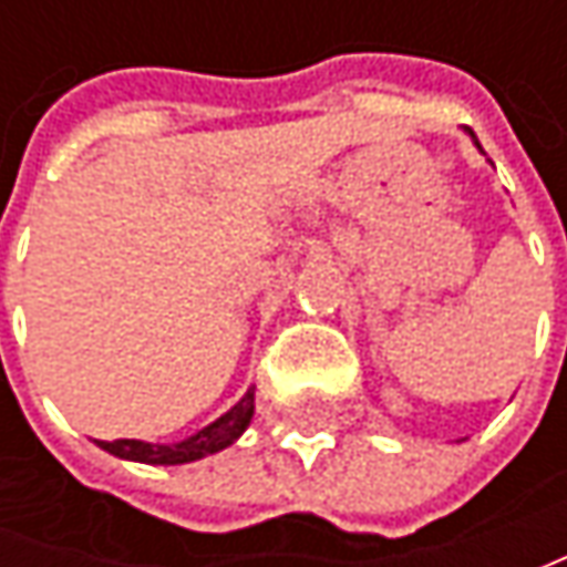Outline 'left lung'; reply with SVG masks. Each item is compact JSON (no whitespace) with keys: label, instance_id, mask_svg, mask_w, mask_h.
<instances>
[{"label":"left lung","instance_id":"8db88e82","mask_svg":"<svg viewBox=\"0 0 567 567\" xmlns=\"http://www.w3.org/2000/svg\"><path fill=\"white\" fill-rule=\"evenodd\" d=\"M470 138H473V144H476V147H480V142H476V135H473V132H470Z\"/></svg>","mask_w":567,"mask_h":567}]
</instances>
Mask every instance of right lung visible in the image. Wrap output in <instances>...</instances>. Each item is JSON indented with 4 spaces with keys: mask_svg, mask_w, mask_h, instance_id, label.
Segmentation results:
<instances>
[{
    "mask_svg": "<svg viewBox=\"0 0 567 567\" xmlns=\"http://www.w3.org/2000/svg\"><path fill=\"white\" fill-rule=\"evenodd\" d=\"M251 413H255V388H249L243 394V401L236 406H229L227 413L220 420H214L210 425H205L202 432L188 435L183 442H173V445H151V442H138V439H116V442H97L103 451L116 454L122 461H138V464H164V467H173V464H188V461H198V457H207L214 451H224L227 445H233L246 425L251 423Z\"/></svg>",
    "mask_w": 567,
    "mask_h": 567,
    "instance_id": "1",
    "label": "right lung"
}]
</instances>
